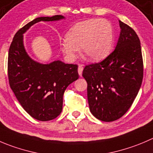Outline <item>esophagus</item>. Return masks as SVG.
<instances>
[{"label":"esophagus","instance_id":"1","mask_svg":"<svg viewBox=\"0 0 153 153\" xmlns=\"http://www.w3.org/2000/svg\"><path fill=\"white\" fill-rule=\"evenodd\" d=\"M82 71H83V67L82 65H79L78 66V74H79V76H82Z\"/></svg>","mask_w":153,"mask_h":153}]
</instances>
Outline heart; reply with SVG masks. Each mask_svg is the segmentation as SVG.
Instances as JSON below:
<instances>
[{"label":"heart","instance_id":"1","mask_svg":"<svg viewBox=\"0 0 153 153\" xmlns=\"http://www.w3.org/2000/svg\"><path fill=\"white\" fill-rule=\"evenodd\" d=\"M113 41V27L106 19H90L76 23L68 30L60 48L70 62L76 59L79 49L90 62L105 59L111 50Z\"/></svg>","mask_w":153,"mask_h":153}]
</instances>
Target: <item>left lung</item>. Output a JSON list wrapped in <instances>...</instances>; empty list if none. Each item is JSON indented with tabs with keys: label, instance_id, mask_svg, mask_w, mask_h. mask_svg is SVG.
<instances>
[{
	"label": "left lung",
	"instance_id": "1",
	"mask_svg": "<svg viewBox=\"0 0 153 153\" xmlns=\"http://www.w3.org/2000/svg\"><path fill=\"white\" fill-rule=\"evenodd\" d=\"M120 34L114 51L99 63L86 65L82 76L91 114L104 122L119 119L128 110L143 80L140 42L134 30L119 21Z\"/></svg>",
	"mask_w": 153,
	"mask_h": 153
}]
</instances>
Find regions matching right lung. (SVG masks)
Listing matches in <instances>:
<instances>
[{"instance_id":"add662e5","label":"right lung","mask_w":153,"mask_h":153,"mask_svg":"<svg viewBox=\"0 0 153 153\" xmlns=\"http://www.w3.org/2000/svg\"><path fill=\"white\" fill-rule=\"evenodd\" d=\"M65 19L61 15L35 19L16 32L9 49L10 88L23 109L39 121H49L62 113L64 92L70 84L79 78L78 66L59 60L49 64L33 60L25 48L23 34L41 21Z\"/></svg>"}]
</instances>
